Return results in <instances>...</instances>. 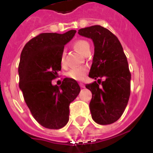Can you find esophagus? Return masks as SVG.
I'll use <instances>...</instances> for the list:
<instances>
[{
  "label": "esophagus",
  "instance_id": "1",
  "mask_svg": "<svg viewBox=\"0 0 153 153\" xmlns=\"http://www.w3.org/2000/svg\"><path fill=\"white\" fill-rule=\"evenodd\" d=\"M79 86H80L81 88H84V87H85V85L83 84V83H79Z\"/></svg>",
  "mask_w": 153,
  "mask_h": 153
}]
</instances>
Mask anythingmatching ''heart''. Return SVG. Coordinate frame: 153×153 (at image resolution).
<instances>
[{
  "label": "heart",
  "mask_w": 153,
  "mask_h": 153,
  "mask_svg": "<svg viewBox=\"0 0 153 153\" xmlns=\"http://www.w3.org/2000/svg\"><path fill=\"white\" fill-rule=\"evenodd\" d=\"M74 47L77 51L79 53L85 54L87 51L90 50V44L87 41L84 40H77L74 43ZM65 53L64 51H62L61 55H60V63L61 64H64L65 61ZM88 71V69L86 67H79L73 68L67 73V76L70 79H73L74 80H82L85 77L86 73Z\"/></svg>",
  "instance_id": "b5f03b06"
}]
</instances>
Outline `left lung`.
Masks as SVG:
<instances>
[{
	"label": "left lung",
	"instance_id": "1",
	"mask_svg": "<svg viewBox=\"0 0 153 153\" xmlns=\"http://www.w3.org/2000/svg\"><path fill=\"white\" fill-rule=\"evenodd\" d=\"M78 33L92 39L95 47L89 76L98 79V83L95 81L86 85L92 92V118L100 125L113 123L123 115L130 95L131 74L126 56L118 38L103 27L82 28Z\"/></svg>",
	"mask_w": 153,
	"mask_h": 153
}]
</instances>
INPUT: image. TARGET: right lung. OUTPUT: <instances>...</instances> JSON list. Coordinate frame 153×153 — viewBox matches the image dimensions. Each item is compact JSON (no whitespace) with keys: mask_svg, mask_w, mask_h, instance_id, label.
Segmentation results:
<instances>
[{"mask_svg":"<svg viewBox=\"0 0 153 153\" xmlns=\"http://www.w3.org/2000/svg\"><path fill=\"white\" fill-rule=\"evenodd\" d=\"M76 32L71 30L63 34L40 33L29 40L21 52L19 87L33 118L47 129L66 126L70 102L80 91L77 82L70 78H65L60 86L52 84L61 70L60 55L64 45Z\"/></svg>","mask_w":153,"mask_h":153,"instance_id":"right-lung-1","label":"right lung"}]
</instances>
